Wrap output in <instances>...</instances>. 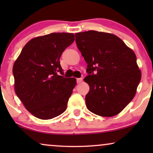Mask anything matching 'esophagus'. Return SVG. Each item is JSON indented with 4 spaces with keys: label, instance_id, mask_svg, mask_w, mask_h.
Instances as JSON below:
<instances>
[{
    "label": "esophagus",
    "instance_id": "obj_1",
    "mask_svg": "<svg viewBox=\"0 0 153 153\" xmlns=\"http://www.w3.org/2000/svg\"><path fill=\"white\" fill-rule=\"evenodd\" d=\"M83 81V79L82 78H78V79H76V82H77V83H81V81Z\"/></svg>",
    "mask_w": 153,
    "mask_h": 153
}]
</instances>
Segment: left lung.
Segmentation results:
<instances>
[{"label": "left lung", "instance_id": "1", "mask_svg": "<svg viewBox=\"0 0 153 153\" xmlns=\"http://www.w3.org/2000/svg\"><path fill=\"white\" fill-rule=\"evenodd\" d=\"M75 37L88 64L87 108L100 116H116L132 100L141 81L134 52L111 33L88 30Z\"/></svg>", "mask_w": 153, "mask_h": 153}]
</instances>
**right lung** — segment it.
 Here are the masks:
<instances>
[{
    "label": "right lung",
    "instance_id": "right-lung-1",
    "mask_svg": "<svg viewBox=\"0 0 153 153\" xmlns=\"http://www.w3.org/2000/svg\"><path fill=\"white\" fill-rule=\"evenodd\" d=\"M74 41L73 33H53L27 42L14 62V90L25 108L37 118L62 114L76 84L65 78L60 58Z\"/></svg>",
    "mask_w": 153,
    "mask_h": 153
}]
</instances>
